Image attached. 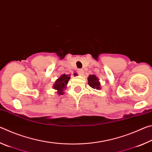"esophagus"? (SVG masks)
<instances>
[{
    "mask_svg": "<svg viewBox=\"0 0 152 152\" xmlns=\"http://www.w3.org/2000/svg\"><path fill=\"white\" fill-rule=\"evenodd\" d=\"M78 73L79 75H80V76L83 75V74H84V70H82V69H80V70H78Z\"/></svg>",
    "mask_w": 152,
    "mask_h": 152,
    "instance_id": "1",
    "label": "esophagus"
}]
</instances>
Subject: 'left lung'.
<instances>
[{"label": "left lung", "mask_w": 152, "mask_h": 152, "mask_svg": "<svg viewBox=\"0 0 152 152\" xmlns=\"http://www.w3.org/2000/svg\"><path fill=\"white\" fill-rule=\"evenodd\" d=\"M88 85L91 87V88L94 89L99 90L100 88V83L99 82V79L95 75H90L88 78Z\"/></svg>", "instance_id": "1"}]
</instances>
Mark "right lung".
<instances>
[{"label":"right lung","mask_w":152,"mask_h":152,"mask_svg":"<svg viewBox=\"0 0 152 152\" xmlns=\"http://www.w3.org/2000/svg\"><path fill=\"white\" fill-rule=\"evenodd\" d=\"M70 78V75L63 74V75H61L60 78L56 81L55 84L53 85V88H54V89L57 90L58 93L59 94H64L63 92L64 89L66 88V84H68Z\"/></svg>","instance_id":"add662e5"}]
</instances>
